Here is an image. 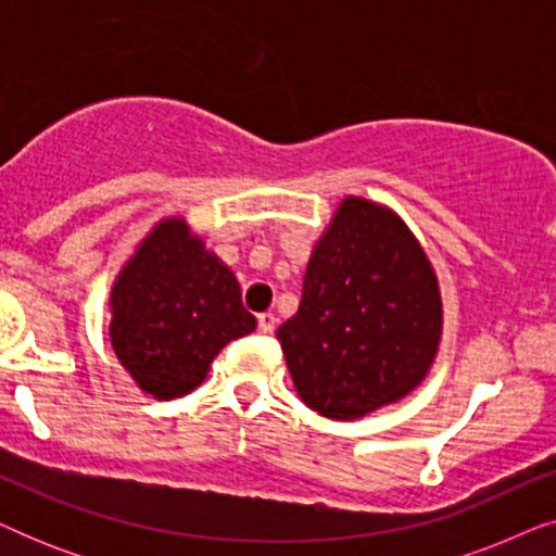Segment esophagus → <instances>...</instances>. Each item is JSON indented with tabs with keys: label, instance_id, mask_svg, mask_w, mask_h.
Instances as JSON below:
<instances>
[{
	"label": "esophagus",
	"instance_id": "1",
	"mask_svg": "<svg viewBox=\"0 0 556 556\" xmlns=\"http://www.w3.org/2000/svg\"><path fill=\"white\" fill-rule=\"evenodd\" d=\"M273 329H276V316H273V314H261V316H257V331H261V333H273Z\"/></svg>",
	"mask_w": 556,
	"mask_h": 556
}]
</instances>
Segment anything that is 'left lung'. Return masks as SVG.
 Masks as SVG:
<instances>
[{"label": "left lung", "mask_w": 556, "mask_h": 556, "mask_svg": "<svg viewBox=\"0 0 556 556\" xmlns=\"http://www.w3.org/2000/svg\"><path fill=\"white\" fill-rule=\"evenodd\" d=\"M276 337L299 397L331 420H359L420 387L443 337V299L405 219L344 197Z\"/></svg>", "instance_id": "obj_1"}]
</instances>
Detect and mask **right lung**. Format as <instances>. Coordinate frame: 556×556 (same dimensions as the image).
Instances as JSON below:
<instances>
[{"label":"right lung","mask_w":556,"mask_h":556,"mask_svg":"<svg viewBox=\"0 0 556 556\" xmlns=\"http://www.w3.org/2000/svg\"><path fill=\"white\" fill-rule=\"evenodd\" d=\"M109 337L121 367L154 400L185 397L219 349L255 331L235 273L185 217H164L111 286Z\"/></svg>","instance_id":"1"}]
</instances>
